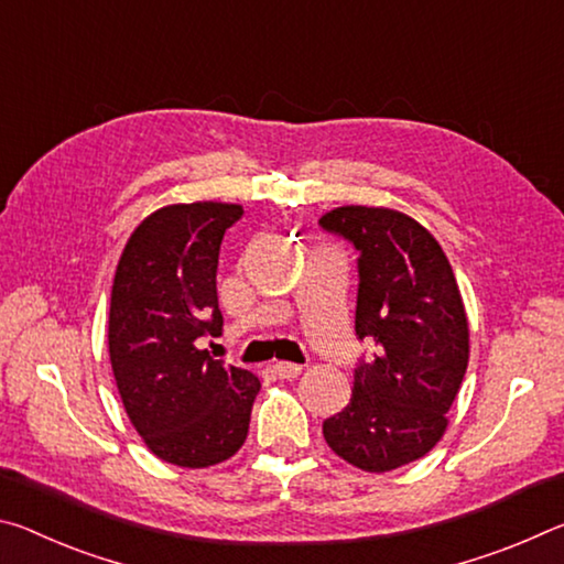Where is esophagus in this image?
<instances>
[{"label":"esophagus","mask_w":564,"mask_h":564,"mask_svg":"<svg viewBox=\"0 0 564 564\" xmlns=\"http://www.w3.org/2000/svg\"><path fill=\"white\" fill-rule=\"evenodd\" d=\"M274 375L280 377V380H294V377L302 375V365H294V362H274L272 365Z\"/></svg>","instance_id":"34e87169"}]
</instances>
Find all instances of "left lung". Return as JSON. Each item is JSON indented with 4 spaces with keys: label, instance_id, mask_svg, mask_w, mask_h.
<instances>
[{
    "label": "left lung",
    "instance_id": "left-lung-1",
    "mask_svg": "<svg viewBox=\"0 0 564 564\" xmlns=\"http://www.w3.org/2000/svg\"><path fill=\"white\" fill-rule=\"evenodd\" d=\"M319 225L357 247L355 332L372 347L347 408L322 422V435L345 463L392 473L447 432L469 362L463 294L445 249L404 212L345 205Z\"/></svg>",
    "mask_w": 564,
    "mask_h": 564
}]
</instances>
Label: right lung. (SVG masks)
Masks as SVG:
<instances>
[{
	"label": "right lung",
	"mask_w": 564,
	"mask_h": 564,
	"mask_svg": "<svg viewBox=\"0 0 564 564\" xmlns=\"http://www.w3.org/2000/svg\"><path fill=\"white\" fill-rule=\"evenodd\" d=\"M232 202L167 205L147 215L119 257L109 302V362L147 449L177 467H212L245 445L257 375L221 367L199 337L221 335L217 264Z\"/></svg>",
	"instance_id": "add662e5"
}]
</instances>
